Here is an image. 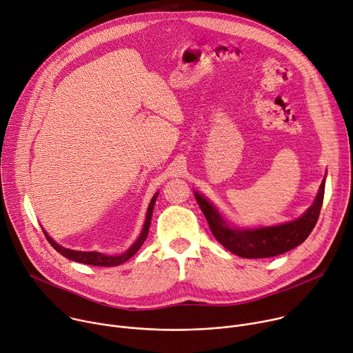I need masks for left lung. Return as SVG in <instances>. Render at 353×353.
<instances>
[{
  "label": "left lung",
  "instance_id": "1",
  "mask_svg": "<svg viewBox=\"0 0 353 353\" xmlns=\"http://www.w3.org/2000/svg\"><path fill=\"white\" fill-rule=\"evenodd\" d=\"M325 179L323 180L313 205L299 219L256 229L232 228L210 201L194 192L196 203L205 215L215 239L233 254L243 259H267L286 253L303 243L314 229L323 207Z\"/></svg>",
  "mask_w": 353,
  "mask_h": 353
}]
</instances>
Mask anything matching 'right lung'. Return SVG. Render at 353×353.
<instances>
[{
	"label": "right lung",
	"instance_id": "add662e5",
	"mask_svg": "<svg viewBox=\"0 0 353 353\" xmlns=\"http://www.w3.org/2000/svg\"><path fill=\"white\" fill-rule=\"evenodd\" d=\"M158 198V194L154 195V198L150 199V204L148 207V212H146V219L142 228V232L139 234V237L137 239V241L125 251V253L120 254V256H108V254H102V253H97V251H75V250H70L65 248L63 245H60L59 243H56L52 237H50L44 230V236L48 240V243L53 245V248L61 256H64L68 260L77 261V263H82V264H88V265H97V267H116L120 265L123 263H125L127 260H130L137 251L139 250V247L143 244L148 232H149V225H150V219H152V212H154V205H155V201Z\"/></svg>",
	"mask_w": 353,
	"mask_h": 353
}]
</instances>
